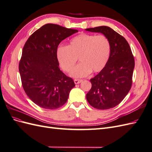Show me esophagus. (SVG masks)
I'll return each instance as SVG.
<instances>
[{
    "instance_id": "obj_1",
    "label": "esophagus",
    "mask_w": 152,
    "mask_h": 152,
    "mask_svg": "<svg viewBox=\"0 0 152 152\" xmlns=\"http://www.w3.org/2000/svg\"><path fill=\"white\" fill-rule=\"evenodd\" d=\"M82 81H83L82 80H78V79H75V80H74V81H75V84H79V83H80Z\"/></svg>"
}]
</instances>
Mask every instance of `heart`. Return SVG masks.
Masks as SVG:
<instances>
[{
    "instance_id": "b5f03b06",
    "label": "heart",
    "mask_w": 152,
    "mask_h": 152,
    "mask_svg": "<svg viewBox=\"0 0 152 152\" xmlns=\"http://www.w3.org/2000/svg\"><path fill=\"white\" fill-rule=\"evenodd\" d=\"M111 44L106 36L82 33L73 37L69 46H58L56 57L61 68L67 72L71 71L79 57L81 63L72 69L71 76L83 77L92 71H102L109 60Z\"/></svg>"
}]
</instances>
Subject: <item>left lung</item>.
<instances>
[{
    "label": "left lung",
    "mask_w": 152,
    "mask_h": 152,
    "mask_svg": "<svg viewBox=\"0 0 152 152\" xmlns=\"http://www.w3.org/2000/svg\"><path fill=\"white\" fill-rule=\"evenodd\" d=\"M100 33L110 40L111 52L104 68L91 79L92 87L86 95L88 103L97 109L114 108L130 91L135 66L134 58L128 42L108 26L85 29Z\"/></svg>",
    "instance_id": "left-lung-1"
}]
</instances>
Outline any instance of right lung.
Instances as JSON below:
<instances>
[{"label": "right lung", "instance_id": "add662e5", "mask_svg": "<svg viewBox=\"0 0 152 152\" xmlns=\"http://www.w3.org/2000/svg\"><path fill=\"white\" fill-rule=\"evenodd\" d=\"M77 32V29L47 24L26 42L19 72L25 92L38 106L53 110L67 102L75 84L60 71L56 49L62 40Z\"/></svg>", "mask_w": 152, "mask_h": 152}]
</instances>
